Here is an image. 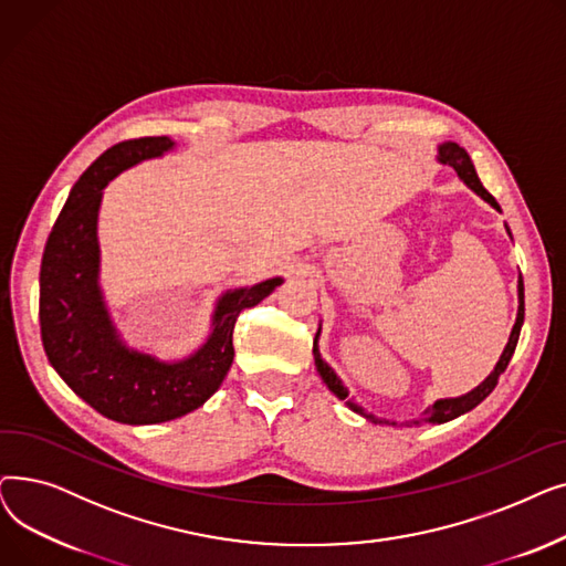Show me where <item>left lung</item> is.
<instances>
[{"label":"left lung","mask_w":566,"mask_h":566,"mask_svg":"<svg viewBox=\"0 0 566 566\" xmlns=\"http://www.w3.org/2000/svg\"><path fill=\"white\" fill-rule=\"evenodd\" d=\"M438 163L454 167V171L459 174L461 181H463L474 195H480L486 203H491V206L495 208V211H500V203H497L495 197L482 186L480 176H478V171H474V165H472L470 156L465 154L463 146H459L457 142H442V144L438 146ZM500 213H502V211H500ZM504 227H507V224H504ZM507 233L512 235L510 227H507ZM523 298H525V295H523V277L518 275V312H516V323H514V328H512L510 342H507V346H504V350H502V355H500V360L495 363L493 371H491L474 390H470V392H465V395H461V397L433 401V406L424 410L422 418L412 420V422H406V427H420V424H424V422H429V424L450 422V420L459 418V415L472 410L474 406H480V403L493 392V388L497 385L500 374H502L504 369H507V365H510V360H512V355H514V350H516V344H518L521 325H523V316H525V301H523ZM318 333H321V325H318ZM318 333H316V337H314V365H316V371H318V376L323 378V382L328 385V390H331L337 399L346 401V406H348L353 412L363 415L365 420H369V422H374V424H390V427H397V422L378 420L376 415L367 412L363 406H358V403H355V401L348 397V388H344L342 378L335 374V369H333L328 363H325V360L321 358V350H318Z\"/></svg>","instance_id":"left-lung-1"}]
</instances>
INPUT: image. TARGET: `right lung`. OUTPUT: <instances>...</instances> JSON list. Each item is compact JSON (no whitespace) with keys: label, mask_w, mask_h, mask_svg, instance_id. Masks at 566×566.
Instances as JSON below:
<instances>
[{"label":"right lung","mask_w":566,"mask_h":566,"mask_svg":"<svg viewBox=\"0 0 566 566\" xmlns=\"http://www.w3.org/2000/svg\"><path fill=\"white\" fill-rule=\"evenodd\" d=\"M174 146L169 137H142L107 148L77 178L41 261L39 318L48 360L80 399L122 424L169 422L211 399L233 363L238 314L284 282L271 277L224 291L213 310L211 335L184 360H160L124 342L101 289L103 190L114 176Z\"/></svg>","instance_id":"obj_1"}]
</instances>
